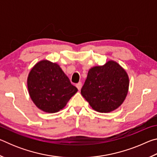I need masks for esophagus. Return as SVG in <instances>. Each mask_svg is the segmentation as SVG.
I'll use <instances>...</instances> for the list:
<instances>
[{"instance_id": "esophagus-1", "label": "esophagus", "mask_w": 157, "mask_h": 157, "mask_svg": "<svg viewBox=\"0 0 157 157\" xmlns=\"http://www.w3.org/2000/svg\"><path fill=\"white\" fill-rule=\"evenodd\" d=\"M76 87L78 88V90H80L81 88H82V82H79V83H78L76 84Z\"/></svg>"}]
</instances>
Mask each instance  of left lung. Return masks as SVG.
Here are the masks:
<instances>
[{
  "label": "left lung",
  "mask_w": 157,
  "mask_h": 157,
  "mask_svg": "<svg viewBox=\"0 0 157 157\" xmlns=\"http://www.w3.org/2000/svg\"><path fill=\"white\" fill-rule=\"evenodd\" d=\"M126 71L113 60L89 69L81 94L93 109L109 113L123 104L129 91Z\"/></svg>",
  "instance_id": "1"
}]
</instances>
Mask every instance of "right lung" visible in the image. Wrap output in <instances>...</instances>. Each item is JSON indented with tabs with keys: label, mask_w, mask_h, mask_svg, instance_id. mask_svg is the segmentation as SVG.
Here are the masks:
<instances>
[{
	"label": "right lung",
	"mask_w": 157,
	"mask_h": 157,
	"mask_svg": "<svg viewBox=\"0 0 157 157\" xmlns=\"http://www.w3.org/2000/svg\"><path fill=\"white\" fill-rule=\"evenodd\" d=\"M27 86L34 104L49 113L62 109L78 92L59 64L47 59L39 61L32 68Z\"/></svg>",
	"instance_id": "right-lung-1"
}]
</instances>
